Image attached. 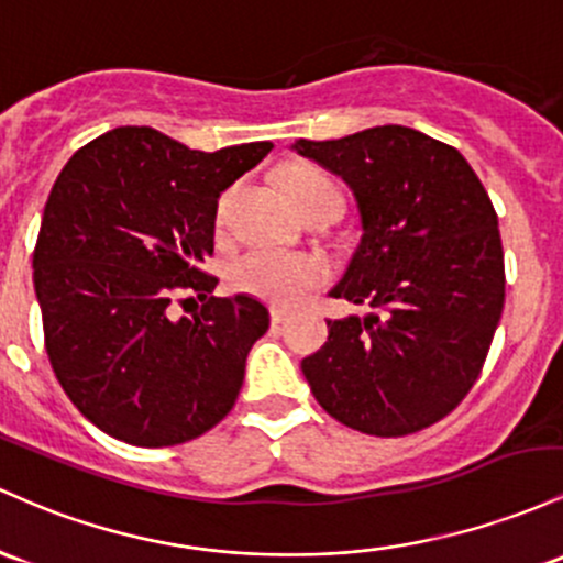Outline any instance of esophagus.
<instances>
[{
	"label": "esophagus",
	"mask_w": 563,
	"mask_h": 563,
	"mask_svg": "<svg viewBox=\"0 0 563 563\" xmlns=\"http://www.w3.org/2000/svg\"><path fill=\"white\" fill-rule=\"evenodd\" d=\"M284 321H287V311H282V308H271V324L282 327Z\"/></svg>",
	"instance_id": "1"
}]
</instances>
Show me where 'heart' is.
Listing matches in <instances>:
<instances>
[{"label":"heart","mask_w":563,"mask_h":563,"mask_svg":"<svg viewBox=\"0 0 563 563\" xmlns=\"http://www.w3.org/2000/svg\"><path fill=\"white\" fill-rule=\"evenodd\" d=\"M282 194L295 210H302L321 191H338L327 175L308 167H295L282 175ZM225 212V199L220 201V214ZM330 279V268L313 255H284V252L255 247L231 263L229 284L236 292L252 295L279 306H295L306 300L313 289Z\"/></svg>","instance_id":"obj_1"}]
</instances>
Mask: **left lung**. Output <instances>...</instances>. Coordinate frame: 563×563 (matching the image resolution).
Listing matches in <instances>:
<instances>
[{"label":"left lung","mask_w":563,"mask_h":563,"mask_svg":"<svg viewBox=\"0 0 563 563\" xmlns=\"http://www.w3.org/2000/svg\"><path fill=\"white\" fill-rule=\"evenodd\" d=\"M295 148L353 188L364 236L332 298L372 308L327 321L330 338L302 358V375L353 431L431 428L471 394L503 313L489 194L457 148L399 124Z\"/></svg>","instance_id":"1"}]
</instances>
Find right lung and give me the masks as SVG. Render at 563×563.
Wrapping results in <instances>:
<instances>
[{"label": "right lung", "instance_id": "obj_1", "mask_svg": "<svg viewBox=\"0 0 563 563\" xmlns=\"http://www.w3.org/2000/svg\"><path fill=\"white\" fill-rule=\"evenodd\" d=\"M274 143L191 151L151 128H117L60 169L34 247L44 349L92 426L135 446H175L236 404L268 332L247 295L212 298L218 197ZM197 294L194 320L175 305Z\"/></svg>", "mask_w": 563, "mask_h": 563}]
</instances>
